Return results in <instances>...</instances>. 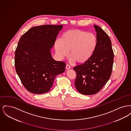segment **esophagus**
Listing matches in <instances>:
<instances>
[{"mask_svg":"<svg viewBox=\"0 0 131 131\" xmlns=\"http://www.w3.org/2000/svg\"><path fill=\"white\" fill-rule=\"evenodd\" d=\"M66 69L68 70V69H70L71 68V67H70L69 65H67L66 66Z\"/></svg>","mask_w":131,"mask_h":131,"instance_id":"obj_1","label":"esophagus"}]
</instances>
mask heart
Masks as SVG:
<instances>
[{
  "label": "heart",
  "instance_id": "1",
  "mask_svg": "<svg viewBox=\"0 0 131 131\" xmlns=\"http://www.w3.org/2000/svg\"><path fill=\"white\" fill-rule=\"evenodd\" d=\"M97 46V38L91 33L80 29L70 30L63 33L60 39H57L54 48L58 58L68 55L71 61L78 64L88 61L93 56Z\"/></svg>",
  "mask_w": 131,
  "mask_h": 131
}]
</instances>
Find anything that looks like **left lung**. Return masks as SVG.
<instances>
[{
	"label": "left lung",
	"instance_id": "8db88e82",
	"mask_svg": "<svg viewBox=\"0 0 131 131\" xmlns=\"http://www.w3.org/2000/svg\"><path fill=\"white\" fill-rule=\"evenodd\" d=\"M94 27L97 38L95 53L87 62L73 68L77 74L75 88L80 93L85 95L97 93L106 84L112 74L114 59L108 36L99 26Z\"/></svg>",
	"mask_w": 131,
	"mask_h": 131
}]
</instances>
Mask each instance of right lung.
<instances>
[{"mask_svg": "<svg viewBox=\"0 0 131 131\" xmlns=\"http://www.w3.org/2000/svg\"><path fill=\"white\" fill-rule=\"evenodd\" d=\"M62 28L63 25L34 26L19 40L15 69L23 84L31 93L49 92L55 77L65 71L66 63L55 60L50 51Z\"/></svg>", "mask_w": 131, "mask_h": 131, "instance_id": "1", "label": "right lung"}]
</instances>
